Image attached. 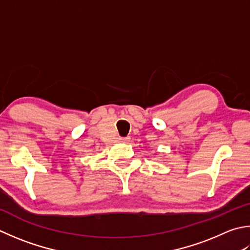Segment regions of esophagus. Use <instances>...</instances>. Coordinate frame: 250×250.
<instances>
[{"label":"esophagus","instance_id":"34e87169","mask_svg":"<svg viewBox=\"0 0 250 250\" xmlns=\"http://www.w3.org/2000/svg\"><path fill=\"white\" fill-rule=\"evenodd\" d=\"M119 140H120V142H128L130 140V138H128V136H126V138H120Z\"/></svg>","mask_w":250,"mask_h":250}]
</instances>
